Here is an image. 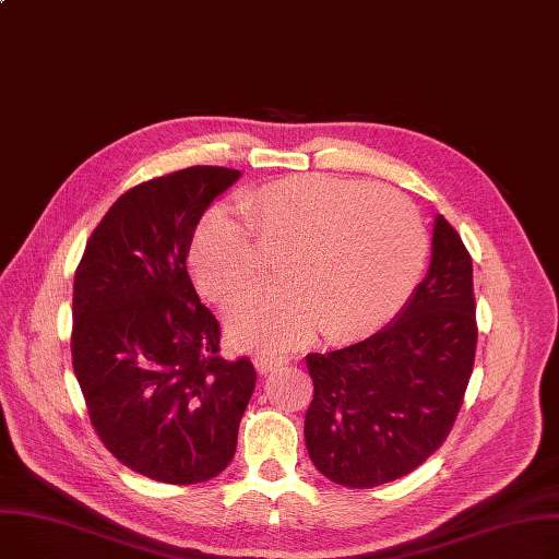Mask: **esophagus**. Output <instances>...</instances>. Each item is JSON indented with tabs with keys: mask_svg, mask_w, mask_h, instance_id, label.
Masks as SVG:
<instances>
[{
	"mask_svg": "<svg viewBox=\"0 0 559 559\" xmlns=\"http://www.w3.org/2000/svg\"><path fill=\"white\" fill-rule=\"evenodd\" d=\"M253 366H255V370H258L260 374H270V372H274V370H278V368L285 366V358L274 356V354H258V356L253 358Z\"/></svg>",
	"mask_w": 559,
	"mask_h": 559,
	"instance_id": "1",
	"label": "esophagus"
}]
</instances>
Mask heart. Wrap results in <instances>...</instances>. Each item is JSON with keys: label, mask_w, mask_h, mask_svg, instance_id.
<instances>
[{"label": "heart", "mask_w": 559, "mask_h": 559, "mask_svg": "<svg viewBox=\"0 0 559 559\" xmlns=\"http://www.w3.org/2000/svg\"><path fill=\"white\" fill-rule=\"evenodd\" d=\"M210 210L191 239L189 264L203 293L226 304L262 272L248 224L285 251L281 283L260 285L228 312L241 347L283 352L320 331L356 340L379 329L414 289L427 255L418 210L400 191L335 176H287Z\"/></svg>", "instance_id": "1"}]
</instances>
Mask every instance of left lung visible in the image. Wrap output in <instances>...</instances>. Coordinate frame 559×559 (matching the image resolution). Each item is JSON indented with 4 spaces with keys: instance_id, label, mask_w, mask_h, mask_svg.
<instances>
[{
    "instance_id": "obj_1",
    "label": "left lung",
    "mask_w": 559,
    "mask_h": 559,
    "mask_svg": "<svg viewBox=\"0 0 559 559\" xmlns=\"http://www.w3.org/2000/svg\"><path fill=\"white\" fill-rule=\"evenodd\" d=\"M475 345L473 260L439 214L427 276L395 320L362 343L306 356L314 395L304 436L314 468L349 489L418 468L452 429Z\"/></svg>"
}]
</instances>
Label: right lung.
<instances>
[{
	"label": "right lung",
	"instance_id": "1",
	"mask_svg": "<svg viewBox=\"0 0 559 559\" xmlns=\"http://www.w3.org/2000/svg\"><path fill=\"white\" fill-rule=\"evenodd\" d=\"M241 178L189 166L120 197L93 230L72 295V368L91 423L128 468L166 484L219 475L255 388L222 356L219 322L187 270L193 230Z\"/></svg>",
	"mask_w": 559,
	"mask_h": 559
}]
</instances>
